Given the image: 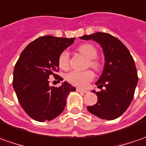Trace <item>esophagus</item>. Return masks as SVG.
Wrapping results in <instances>:
<instances>
[{"label":"esophagus","instance_id":"1","mask_svg":"<svg viewBox=\"0 0 146 146\" xmlns=\"http://www.w3.org/2000/svg\"><path fill=\"white\" fill-rule=\"evenodd\" d=\"M77 91L78 92H80V93H84V94H86L88 91L87 90H82V89H80V88H77Z\"/></svg>","mask_w":146,"mask_h":146}]
</instances>
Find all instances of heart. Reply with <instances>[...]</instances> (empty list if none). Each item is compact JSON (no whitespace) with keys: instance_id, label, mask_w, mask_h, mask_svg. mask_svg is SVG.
Listing matches in <instances>:
<instances>
[{"instance_id":"heart-1","label":"heart","mask_w":146,"mask_h":146,"mask_svg":"<svg viewBox=\"0 0 146 146\" xmlns=\"http://www.w3.org/2000/svg\"><path fill=\"white\" fill-rule=\"evenodd\" d=\"M78 51L83 55L90 59V65L92 68L98 69L100 66V64L94 58L98 56V51L96 48L90 43H84L78 48ZM69 64V53L67 51H63L60 54L58 57V64L59 67L62 69H66L68 67ZM94 73L90 70H86L83 72L72 71L66 75V80L73 86L79 87H85L90 82L94 79Z\"/></svg>"}]
</instances>
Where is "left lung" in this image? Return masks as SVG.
I'll list each match as a JSON object with an SVG mask.
<instances>
[{
	"instance_id": "8db88e82",
	"label": "left lung",
	"mask_w": 146,
	"mask_h": 146,
	"mask_svg": "<svg viewBox=\"0 0 146 146\" xmlns=\"http://www.w3.org/2000/svg\"><path fill=\"white\" fill-rule=\"evenodd\" d=\"M92 39L103 48L105 56L103 72L95 83L99 89L96 92L98 102L87 107L89 112L103 119L118 118L128 109L138 82L137 71L133 56L119 39L108 33L97 32L80 37Z\"/></svg>"
}]
</instances>
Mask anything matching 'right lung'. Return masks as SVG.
I'll return each mask as SVG.
<instances>
[{
  "label": "right lung",
  "mask_w": 146,
  "mask_h": 146,
  "mask_svg": "<svg viewBox=\"0 0 146 146\" xmlns=\"http://www.w3.org/2000/svg\"><path fill=\"white\" fill-rule=\"evenodd\" d=\"M74 38L45 35L30 43L14 66L13 86L23 110L39 122L49 121L62 113L66 98L76 88L64 82L60 87L50 86L49 78L62 81L58 57L74 42Z\"/></svg>",
  "instance_id": "1"
}]
</instances>
